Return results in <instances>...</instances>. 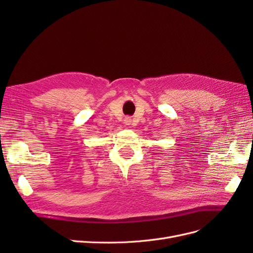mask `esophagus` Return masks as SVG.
Instances as JSON below:
<instances>
[{"instance_id":"obj_1","label":"esophagus","mask_w":253,"mask_h":253,"mask_svg":"<svg viewBox=\"0 0 253 253\" xmlns=\"http://www.w3.org/2000/svg\"><path fill=\"white\" fill-rule=\"evenodd\" d=\"M126 122H131V119H129V118H126Z\"/></svg>"}]
</instances>
